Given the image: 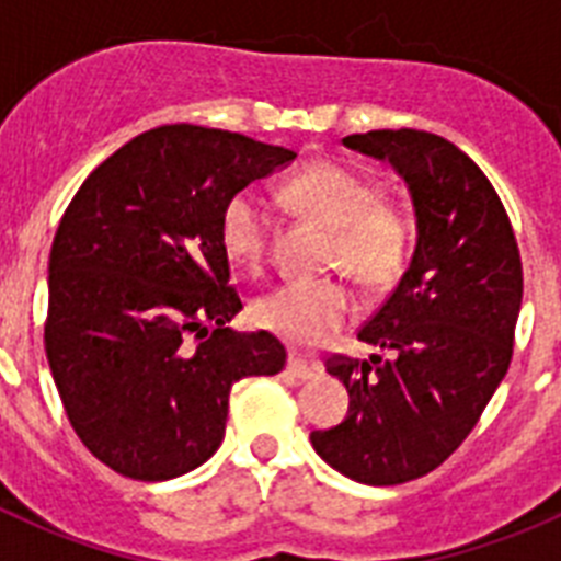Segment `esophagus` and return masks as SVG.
Here are the masks:
<instances>
[{
    "mask_svg": "<svg viewBox=\"0 0 561 561\" xmlns=\"http://www.w3.org/2000/svg\"><path fill=\"white\" fill-rule=\"evenodd\" d=\"M286 370H289V374L295 376V379L309 381V379H314L317 374H320V365H317V362H306L304 356L291 354L289 362H286Z\"/></svg>",
    "mask_w": 561,
    "mask_h": 561,
    "instance_id": "esophagus-1",
    "label": "esophagus"
}]
</instances>
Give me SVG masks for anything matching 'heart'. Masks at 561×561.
<instances>
[{
	"instance_id": "1",
	"label": "heart",
	"mask_w": 561,
	"mask_h": 561,
	"mask_svg": "<svg viewBox=\"0 0 561 561\" xmlns=\"http://www.w3.org/2000/svg\"><path fill=\"white\" fill-rule=\"evenodd\" d=\"M286 199L334 230V266L370 289L393 284L413 247V213L342 162H311L286 182ZM219 238L227 257L261 270L270 250V210L255 191L225 202ZM356 295L342 280H289L255 306L257 323L297 348H314L354 320Z\"/></svg>"
}]
</instances>
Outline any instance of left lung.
Segmentation results:
<instances>
[{
  "instance_id": "left-lung-1",
  "label": "left lung",
  "mask_w": 561,
  "mask_h": 561,
  "mask_svg": "<svg viewBox=\"0 0 561 561\" xmlns=\"http://www.w3.org/2000/svg\"><path fill=\"white\" fill-rule=\"evenodd\" d=\"M345 146L388 160L413 193L410 270L356 340L370 362L334 354L348 419L311 447L356 483L399 485L438 469L472 433L514 354L523 261L497 191L455 142L415 128L351 134Z\"/></svg>"
}]
</instances>
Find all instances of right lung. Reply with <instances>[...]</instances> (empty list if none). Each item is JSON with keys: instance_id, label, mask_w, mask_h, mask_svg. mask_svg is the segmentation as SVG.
<instances>
[{"instance_id": "add662e5", "label": "right lung", "mask_w": 561, "mask_h": 561, "mask_svg": "<svg viewBox=\"0 0 561 561\" xmlns=\"http://www.w3.org/2000/svg\"><path fill=\"white\" fill-rule=\"evenodd\" d=\"M291 160L244 134L160 126L103 160L64 210L44 348L72 430L123 478L202 466L225 440L232 385L284 370L277 336L227 329L244 304L219 216Z\"/></svg>"}]
</instances>
